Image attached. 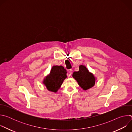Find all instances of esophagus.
I'll return each instance as SVG.
<instances>
[{
  "label": "esophagus",
  "instance_id": "1",
  "mask_svg": "<svg viewBox=\"0 0 132 132\" xmlns=\"http://www.w3.org/2000/svg\"><path fill=\"white\" fill-rule=\"evenodd\" d=\"M72 71V70L71 69H68V70L67 73V76L68 77L71 76V72Z\"/></svg>",
  "mask_w": 132,
  "mask_h": 132
}]
</instances>
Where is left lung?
<instances>
[{"instance_id": "8db88e82", "label": "left lung", "mask_w": 132, "mask_h": 132, "mask_svg": "<svg viewBox=\"0 0 132 132\" xmlns=\"http://www.w3.org/2000/svg\"><path fill=\"white\" fill-rule=\"evenodd\" d=\"M78 71L72 73V77L76 79L80 87L84 90L92 88L95 84L96 79L93 75L90 72L86 66L80 65Z\"/></svg>"}]
</instances>
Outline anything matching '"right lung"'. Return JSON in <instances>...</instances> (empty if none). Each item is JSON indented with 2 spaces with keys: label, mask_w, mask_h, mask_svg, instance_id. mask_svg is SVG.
<instances>
[{
  "label": "right lung",
  "mask_w": 132,
  "mask_h": 132,
  "mask_svg": "<svg viewBox=\"0 0 132 132\" xmlns=\"http://www.w3.org/2000/svg\"><path fill=\"white\" fill-rule=\"evenodd\" d=\"M66 69L62 66H54L50 73L44 79L43 84L48 90L56 92L67 77Z\"/></svg>",
  "instance_id": "right-lung-1"
}]
</instances>
